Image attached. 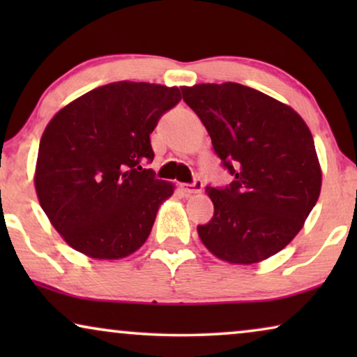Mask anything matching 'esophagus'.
<instances>
[{
  "label": "esophagus",
  "instance_id": "34e87169",
  "mask_svg": "<svg viewBox=\"0 0 357 357\" xmlns=\"http://www.w3.org/2000/svg\"><path fill=\"white\" fill-rule=\"evenodd\" d=\"M203 188V183L202 180H195L193 183H187V185H182V190L187 195H193V193H199Z\"/></svg>",
  "mask_w": 357,
  "mask_h": 357
}]
</instances>
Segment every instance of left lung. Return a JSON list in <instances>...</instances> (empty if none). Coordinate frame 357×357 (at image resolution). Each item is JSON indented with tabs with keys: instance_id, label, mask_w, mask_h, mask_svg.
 <instances>
[{
	"instance_id": "left-lung-1",
	"label": "left lung",
	"mask_w": 357,
	"mask_h": 357,
	"mask_svg": "<svg viewBox=\"0 0 357 357\" xmlns=\"http://www.w3.org/2000/svg\"><path fill=\"white\" fill-rule=\"evenodd\" d=\"M236 180L206 187L214 216L198 226L219 260L253 265L281 252L304 226L321 188L314 138L289 105L237 82L180 87Z\"/></svg>"
}]
</instances>
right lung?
Here are the masks:
<instances>
[{"mask_svg": "<svg viewBox=\"0 0 357 357\" xmlns=\"http://www.w3.org/2000/svg\"><path fill=\"white\" fill-rule=\"evenodd\" d=\"M182 99L178 87L119 81L58 110L38 146L36 192L68 245L96 260H120L148 241L174 183L143 169L149 135Z\"/></svg>", "mask_w": 357, "mask_h": 357, "instance_id": "right-lung-1", "label": "right lung"}]
</instances>
